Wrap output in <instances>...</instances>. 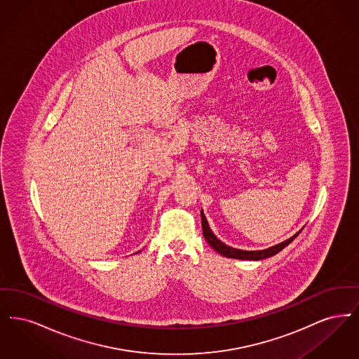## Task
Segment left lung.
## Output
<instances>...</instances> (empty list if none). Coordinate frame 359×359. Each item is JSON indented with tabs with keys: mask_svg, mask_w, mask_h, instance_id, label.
<instances>
[{
	"mask_svg": "<svg viewBox=\"0 0 359 359\" xmlns=\"http://www.w3.org/2000/svg\"><path fill=\"white\" fill-rule=\"evenodd\" d=\"M201 217H202V230H203V236H205V241L210 243V246H211L215 252H218V253L222 255V256L229 257V258L255 259V261H257V259H262V258H268V257L274 256V255H277L278 252H281L285 246H288L290 242L296 238V237L300 234V231H302V230H300L299 233H296V234H294L293 237H290V239H287V241H284V242H281V243H278V245H274L272 248H268V249H265V250H252V252H248V250H239V249H234V248H230V246L224 245L222 241H219V239L217 238V237L214 236V233L210 230L203 211H201Z\"/></svg>",
	"mask_w": 359,
	"mask_h": 359,
	"instance_id": "1",
	"label": "left lung"
}]
</instances>
